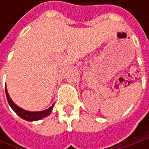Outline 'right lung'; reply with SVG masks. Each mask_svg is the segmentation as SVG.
<instances>
[{
  "label": "right lung",
  "instance_id": "obj_1",
  "mask_svg": "<svg viewBox=\"0 0 149 149\" xmlns=\"http://www.w3.org/2000/svg\"><path fill=\"white\" fill-rule=\"evenodd\" d=\"M5 90H6V99H7V101H8L9 104L11 107V109L15 111V113L20 117L21 118L25 119L26 121H37V120H40L41 118H43L45 117H47L48 115L50 114V113L53 109V107H54V104L49 107V109H45V110H42V111H36V112H31V111H28V110H26L22 108H20L17 104H15L14 102L12 101V100L10 99V95L8 94V91H7V89L6 87L5 88Z\"/></svg>",
  "mask_w": 149,
  "mask_h": 149
}]
</instances>
